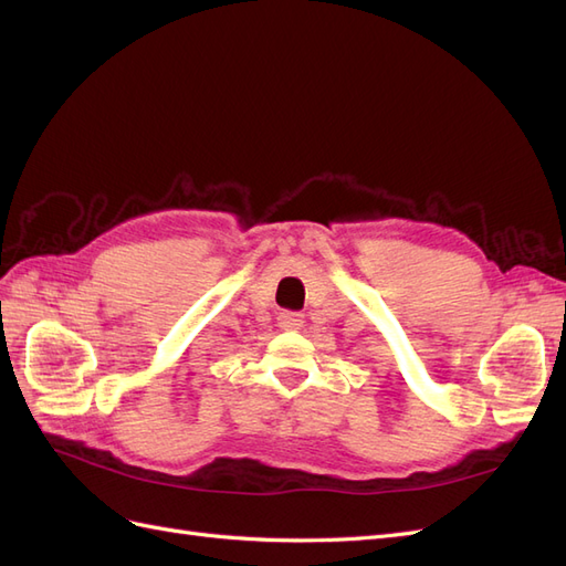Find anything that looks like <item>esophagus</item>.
Masks as SVG:
<instances>
[{"instance_id": "1", "label": "esophagus", "mask_w": 566, "mask_h": 566, "mask_svg": "<svg viewBox=\"0 0 566 566\" xmlns=\"http://www.w3.org/2000/svg\"><path fill=\"white\" fill-rule=\"evenodd\" d=\"M304 323V316L297 312H281L279 314V325L283 331H300Z\"/></svg>"}]
</instances>
